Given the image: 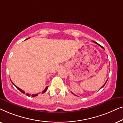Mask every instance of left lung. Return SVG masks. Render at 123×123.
Returning a JSON list of instances; mask_svg holds the SVG:
<instances>
[{
	"label": "left lung",
	"instance_id": "8db88e82",
	"mask_svg": "<svg viewBox=\"0 0 123 123\" xmlns=\"http://www.w3.org/2000/svg\"><path fill=\"white\" fill-rule=\"evenodd\" d=\"M93 43H96V44H97V45H99V46H100L101 47V48H102V49H104V48H103V47H102V46H101V45H99V44H98V43H96V42H95V41H93ZM107 80H108V79H107ZM107 80H106V82H105V84H104V85L103 86H102L101 87V88H100V89H101V88H102V87H103L104 86H105V84H106V82H107ZM73 94H74V93H73Z\"/></svg>",
	"mask_w": 123,
	"mask_h": 123
}]
</instances>
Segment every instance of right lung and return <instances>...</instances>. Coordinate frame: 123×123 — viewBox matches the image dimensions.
Instances as JSON below:
<instances>
[{"label":"right lung","mask_w":123,"mask_h":123,"mask_svg":"<svg viewBox=\"0 0 123 123\" xmlns=\"http://www.w3.org/2000/svg\"><path fill=\"white\" fill-rule=\"evenodd\" d=\"M28 38H27V39H28ZM12 82V83L13 84V85H14V86H15V87H16V88H17V89H18V90H19V91H21V92H22V93H24V94H25V92L24 91H23L22 90H21V89H20L19 88H18V87H17L16 86V85H14V83H13V82H12V81H11ZM48 87H46V88H45V90H43V92H43V93H44V92H46V91H47V90H48ZM38 95V93H36V94H32V95H31V94H30V93H26V95L27 96H32V97H35V96H37Z\"/></svg>","instance_id":"1"}]
</instances>
